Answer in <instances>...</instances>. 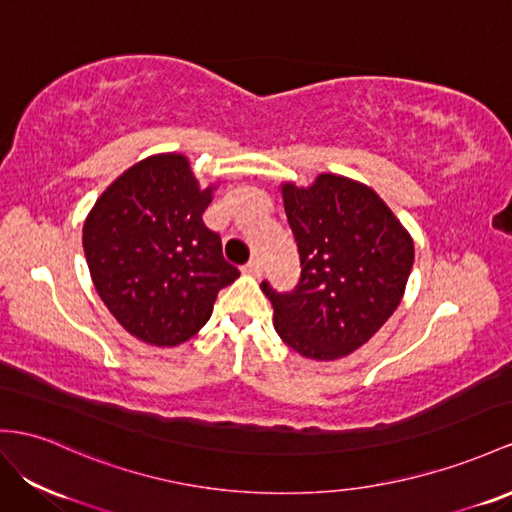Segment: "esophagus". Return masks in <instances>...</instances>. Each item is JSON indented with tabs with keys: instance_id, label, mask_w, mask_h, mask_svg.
Segmentation results:
<instances>
[{
	"instance_id": "esophagus-1",
	"label": "esophagus",
	"mask_w": 512,
	"mask_h": 512,
	"mask_svg": "<svg viewBox=\"0 0 512 512\" xmlns=\"http://www.w3.org/2000/svg\"><path fill=\"white\" fill-rule=\"evenodd\" d=\"M244 272L253 274V277H259V274L264 272V261H261V257H253L248 264H244Z\"/></svg>"
}]
</instances>
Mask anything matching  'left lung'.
Instances as JSON below:
<instances>
[{
	"mask_svg": "<svg viewBox=\"0 0 512 512\" xmlns=\"http://www.w3.org/2000/svg\"><path fill=\"white\" fill-rule=\"evenodd\" d=\"M300 257L294 290H261L274 329L303 357L333 361L363 346L400 305L413 268V240L381 196L363 183L320 175L309 188L283 186Z\"/></svg>",
	"mask_w": 512,
	"mask_h": 512,
	"instance_id": "obj_1",
	"label": "left lung"
}]
</instances>
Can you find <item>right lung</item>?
Instances as JSON below:
<instances>
[{"instance_id": "right-lung-1", "label": "right lung", "mask_w": 512, "mask_h": 512, "mask_svg": "<svg viewBox=\"0 0 512 512\" xmlns=\"http://www.w3.org/2000/svg\"><path fill=\"white\" fill-rule=\"evenodd\" d=\"M212 188L183 155L138 162L103 192L84 225V253L103 303L127 333L153 346L186 342L212 316L240 270L205 227Z\"/></svg>"}]
</instances>
